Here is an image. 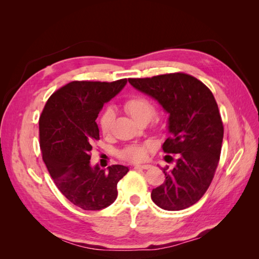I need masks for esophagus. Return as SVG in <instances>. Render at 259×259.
<instances>
[{
    "instance_id": "34e87169",
    "label": "esophagus",
    "mask_w": 259,
    "mask_h": 259,
    "mask_svg": "<svg viewBox=\"0 0 259 259\" xmlns=\"http://www.w3.org/2000/svg\"><path fill=\"white\" fill-rule=\"evenodd\" d=\"M135 168L149 169V168H151V165H150V164H138V165H135Z\"/></svg>"
}]
</instances>
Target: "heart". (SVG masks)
Returning a JSON list of instances; mask_svg holds the SVG:
<instances>
[{"instance_id": "heart-1", "label": "heart", "mask_w": 259, "mask_h": 259, "mask_svg": "<svg viewBox=\"0 0 259 259\" xmlns=\"http://www.w3.org/2000/svg\"><path fill=\"white\" fill-rule=\"evenodd\" d=\"M124 110L133 120L139 124H144L151 121L152 126L159 130L162 125L161 114L154 112V105L150 98L143 94H134L130 96L123 104ZM114 121V112L111 109H106L99 117V128L104 135L110 134ZM151 144L149 143H135L120 149L117 155L119 158L127 162H140L147 158L148 152L151 150Z\"/></svg>"}]
</instances>
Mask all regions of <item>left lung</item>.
Returning <instances> with one entry per match:
<instances>
[{
    "label": "left lung",
    "mask_w": 259,
    "mask_h": 259,
    "mask_svg": "<svg viewBox=\"0 0 259 259\" xmlns=\"http://www.w3.org/2000/svg\"><path fill=\"white\" fill-rule=\"evenodd\" d=\"M128 82L169 113L170 136L162 148L178 156L173 168L162 167L165 180L152 190V201L166 210L195 204L208 189L221 158L224 125L213 93L184 72L133 77Z\"/></svg>",
    "instance_id": "left-lung-1"
}]
</instances>
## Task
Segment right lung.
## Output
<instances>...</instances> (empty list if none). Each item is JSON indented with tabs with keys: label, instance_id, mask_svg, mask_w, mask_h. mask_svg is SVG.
<instances>
[{
	"label": "right lung",
	"instance_id": "obj_1",
	"mask_svg": "<svg viewBox=\"0 0 259 259\" xmlns=\"http://www.w3.org/2000/svg\"><path fill=\"white\" fill-rule=\"evenodd\" d=\"M126 82H70L52 94L38 120L42 158L50 175L58 190L82 209L112 204L117 183L128 171L119 164L106 171L90 162L93 144L99 140L98 113Z\"/></svg>",
	"mask_w": 259,
	"mask_h": 259
}]
</instances>
